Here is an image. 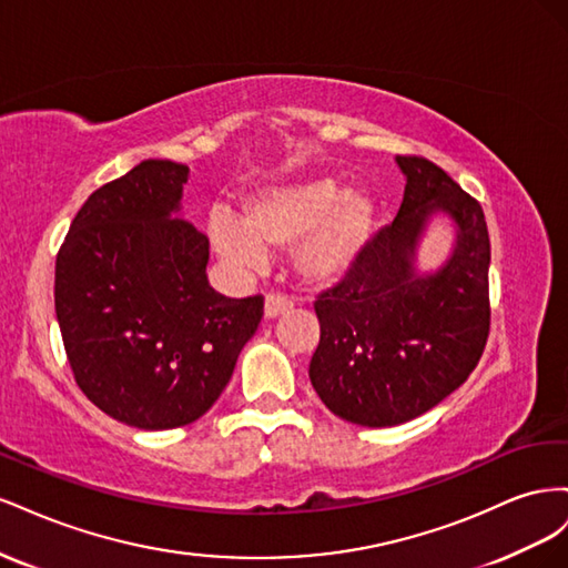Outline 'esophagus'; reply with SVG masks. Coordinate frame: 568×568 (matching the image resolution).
I'll list each match as a JSON object with an SVG mask.
<instances>
[{"instance_id":"34e87169","label":"esophagus","mask_w":568,"mask_h":568,"mask_svg":"<svg viewBox=\"0 0 568 568\" xmlns=\"http://www.w3.org/2000/svg\"><path fill=\"white\" fill-rule=\"evenodd\" d=\"M291 307H294V303H291V298H286L284 294H267V298H265V317L272 320V317H277V315L291 311Z\"/></svg>"}]
</instances>
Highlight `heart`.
Returning <instances> with one entry per match:
<instances>
[{"label":"heart","instance_id":"obj_1","mask_svg":"<svg viewBox=\"0 0 568 568\" xmlns=\"http://www.w3.org/2000/svg\"><path fill=\"white\" fill-rule=\"evenodd\" d=\"M369 232V199L351 189L336 192L329 178L265 186L244 201L242 220L217 213L209 222L215 251L239 267H257L265 248L294 244V267L311 284L338 280Z\"/></svg>","mask_w":568,"mask_h":568}]
</instances>
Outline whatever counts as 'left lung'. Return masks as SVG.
<instances>
[{"instance_id": "8db88e82", "label": "left lung", "mask_w": 568, "mask_h": 568, "mask_svg": "<svg viewBox=\"0 0 568 568\" xmlns=\"http://www.w3.org/2000/svg\"><path fill=\"white\" fill-rule=\"evenodd\" d=\"M395 161L407 180L398 215L315 301L313 388L336 417L372 428L409 422L448 398L478 365L490 332L484 209L428 159ZM436 212L456 222V248L443 268L422 275L414 253Z\"/></svg>"}]
</instances>
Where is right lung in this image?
<instances>
[{
    "label": "right lung",
    "instance_id": "obj_1",
    "mask_svg": "<svg viewBox=\"0 0 568 568\" xmlns=\"http://www.w3.org/2000/svg\"><path fill=\"white\" fill-rule=\"evenodd\" d=\"M189 168L149 159L82 203L57 255L54 303L80 390L144 432L196 422L232 379L263 296L209 284V239L180 211Z\"/></svg>",
    "mask_w": 568,
    "mask_h": 568
}]
</instances>
